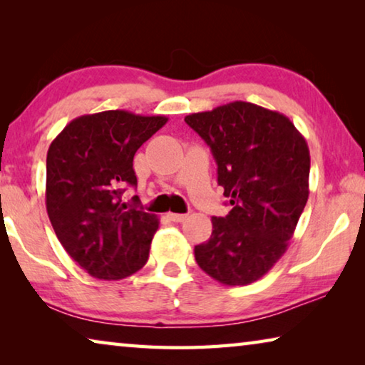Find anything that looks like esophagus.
I'll return each instance as SVG.
<instances>
[{"label": "esophagus", "mask_w": 365, "mask_h": 365, "mask_svg": "<svg viewBox=\"0 0 365 365\" xmlns=\"http://www.w3.org/2000/svg\"><path fill=\"white\" fill-rule=\"evenodd\" d=\"M168 217L172 220V222H183L185 219H187V214H175V212H169Z\"/></svg>", "instance_id": "1"}]
</instances>
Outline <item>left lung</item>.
<instances>
[{
    "label": "left lung",
    "instance_id": "8db88e82",
    "mask_svg": "<svg viewBox=\"0 0 365 365\" xmlns=\"http://www.w3.org/2000/svg\"><path fill=\"white\" fill-rule=\"evenodd\" d=\"M185 122L211 148L232 205L225 217H212L211 238L195 246V259L224 285H250L283 256L304 211L307 143L287 115L245 101Z\"/></svg>",
    "mask_w": 365,
    "mask_h": 365
}]
</instances>
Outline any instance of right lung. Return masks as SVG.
<instances>
[{
    "mask_svg": "<svg viewBox=\"0 0 365 365\" xmlns=\"http://www.w3.org/2000/svg\"><path fill=\"white\" fill-rule=\"evenodd\" d=\"M164 115L128 110L80 115L53 140L46 156V211L58 240L91 277L120 280L148 261L159 227L154 214L123 202L137 187L133 156Z\"/></svg>",
    "mask_w": 365,
    "mask_h": 365,
    "instance_id": "right-lung-1",
    "label": "right lung"
}]
</instances>
